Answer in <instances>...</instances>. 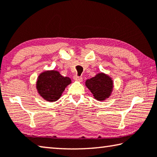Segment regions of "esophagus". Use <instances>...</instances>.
I'll use <instances>...</instances> for the list:
<instances>
[{
  "instance_id": "1",
  "label": "esophagus",
  "mask_w": 157,
  "mask_h": 157,
  "mask_svg": "<svg viewBox=\"0 0 157 157\" xmlns=\"http://www.w3.org/2000/svg\"><path fill=\"white\" fill-rule=\"evenodd\" d=\"M73 79L75 81H78V82H82V77L78 76V75H75Z\"/></svg>"
}]
</instances>
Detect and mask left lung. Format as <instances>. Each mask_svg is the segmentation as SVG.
I'll return each instance as SVG.
<instances>
[{
    "instance_id": "left-lung-1",
    "label": "left lung",
    "mask_w": 157,
    "mask_h": 157,
    "mask_svg": "<svg viewBox=\"0 0 157 157\" xmlns=\"http://www.w3.org/2000/svg\"><path fill=\"white\" fill-rule=\"evenodd\" d=\"M85 84L96 100L104 101L111 95L113 89V81L105 73H98L95 77L86 81Z\"/></svg>"
}]
</instances>
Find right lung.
I'll list each match as a JSON object with an SVG mask.
<instances>
[{"label": "right lung", "mask_w": 157, "mask_h": 157, "mask_svg": "<svg viewBox=\"0 0 157 157\" xmlns=\"http://www.w3.org/2000/svg\"><path fill=\"white\" fill-rule=\"evenodd\" d=\"M71 83L68 77L62 76L59 71H46L39 75L36 88L40 96L49 102L56 101L67 86Z\"/></svg>", "instance_id": "add662e5"}]
</instances>
